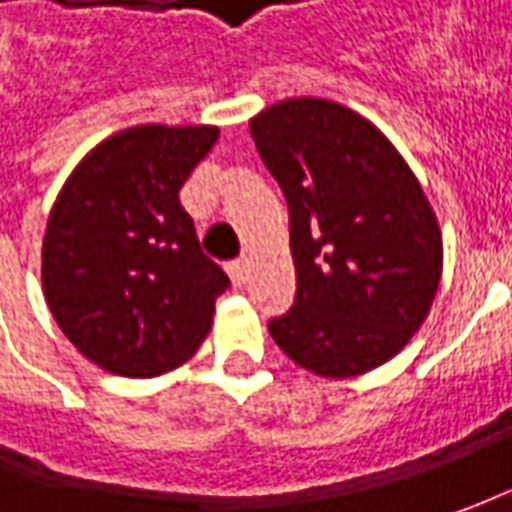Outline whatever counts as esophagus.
<instances>
[{"label": "esophagus", "mask_w": 512, "mask_h": 512, "mask_svg": "<svg viewBox=\"0 0 512 512\" xmlns=\"http://www.w3.org/2000/svg\"><path fill=\"white\" fill-rule=\"evenodd\" d=\"M227 273H230L233 285L242 287L247 282V262L245 259H236V262H230V265H227Z\"/></svg>", "instance_id": "1"}]
</instances>
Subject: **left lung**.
I'll list each match as a JSON object with an SVG mask.
<instances>
[{
	"label": "left lung",
	"instance_id": "obj_1",
	"mask_svg": "<svg viewBox=\"0 0 512 512\" xmlns=\"http://www.w3.org/2000/svg\"><path fill=\"white\" fill-rule=\"evenodd\" d=\"M250 136L290 210L296 302L270 322L299 367L350 379L393 359L442 282V230L402 153L364 116L285 99Z\"/></svg>",
	"mask_w": 512,
	"mask_h": 512
}]
</instances>
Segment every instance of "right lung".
<instances>
[{"mask_svg": "<svg viewBox=\"0 0 512 512\" xmlns=\"http://www.w3.org/2000/svg\"><path fill=\"white\" fill-rule=\"evenodd\" d=\"M213 125H136L68 176L42 242V290L70 344L102 370L150 379L185 364L230 279L179 202Z\"/></svg>", "mask_w": 512, "mask_h": 512, "instance_id": "add662e5", "label": "right lung"}]
</instances>
